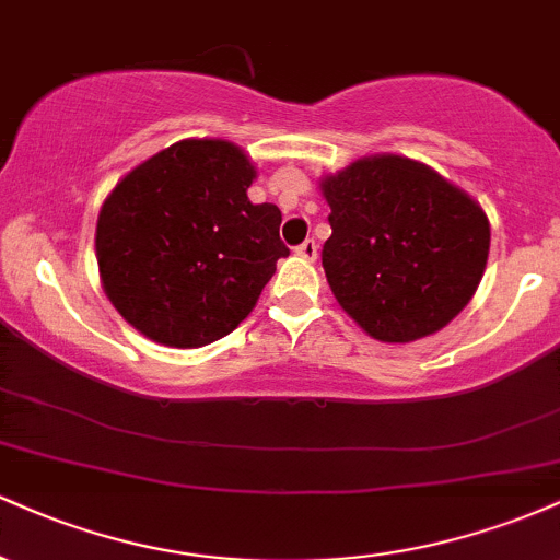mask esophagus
<instances>
[{"label":"esophagus","instance_id":"esophagus-1","mask_svg":"<svg viewBox=\"0 0 560 560\" xmlns=\"http://www.w3.org/2000/svg\"><path fill=\"white\" fill-rule=\"evenodd\" d=\"M294 253L300 255V258H305V260H316V255H318V244L313 242V240H305L300 244L298 249H294Z\"/></svg>","mask_w":560,"mask_h":560}]
</instances>
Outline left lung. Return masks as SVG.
Here are the masks:
<instances>
[{"instance_id":"left-lung-1","label":"left lung","mask_w":560,"mask_h":560,"mask_svg":"<svg viewBox=\"0 0 560 560\" xmlns=\"http://www.w3.org/2000/svg\"><path fill=\"white\" fill-rule=\"evenodd\" d=\"M318 189L331 208L320 253L326 281L369 337L416 342L471 302L490 255V221L468 191L392 152L320 176Z\"/></svg>"}]
</instances>
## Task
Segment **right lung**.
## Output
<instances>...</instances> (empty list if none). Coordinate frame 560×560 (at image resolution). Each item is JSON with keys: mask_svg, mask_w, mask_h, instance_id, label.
<instances>
[{"mask_svg": "<svg viewBox=\"0 0 560 560\" xmlns=\"http://www.w3.org/2000/svg\"><path fill=\"white\" fill-rule=\"evenodd\" d=\"M258 168L229 139H182L115 184L96 218L107 300L165 347H202L253 313L276 260L281 210L253 205Z\"/></svg>", "mask_w": 560, "mask_h": 560, "instance_id": "add662e5", "label": "right lung"}]
</instances>
